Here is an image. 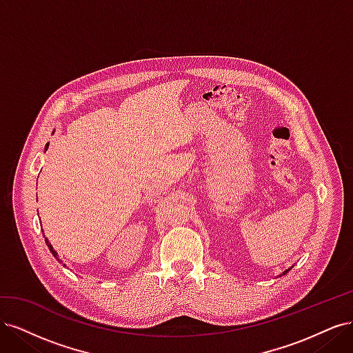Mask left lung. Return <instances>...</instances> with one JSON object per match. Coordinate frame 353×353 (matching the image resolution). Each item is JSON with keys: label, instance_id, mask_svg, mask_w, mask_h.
<instances>
[{"label": "left lung", "instance_id": "1", "mask_svg": "<svg viewBox=\"0 0 353 353\" xmlns=\"http://www.w3.org/2000/svg\"><path fill=\"white\" fill-rule=\"evenodd\" d=\"M288 271H290V270H287V271H284V272H283V275H285V274H287Z\"/></svg>", "mask_w": 353, "mask_h": 353}]
</instances>
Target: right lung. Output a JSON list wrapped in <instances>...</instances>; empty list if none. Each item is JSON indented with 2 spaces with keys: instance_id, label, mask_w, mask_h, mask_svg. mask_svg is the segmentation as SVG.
<instances>
[{
  "instance_id": "obj_1",
  "label": "right lung",
  "mask_w": 353,
  "mask_h": 353,
  "mask_svg": "<svg viewBox=\"0 0 353 353\" xmlns=\"http://www.w3.org/2000/svg\"><path fill=\"white\" fill-rule=\"evenodd\" d=\"M48 145H50V144H48V143H47V145H46V150H47V148H48ZM46 243H47V245H48V249H50V252H51V253H52V256H54V258H57V256H59V254H57V252H56V250H54V249H52V245H51V244H50V241H48V239H46ZM57 261H59V258H57Z\"/></svg>"
}]
</instances>
